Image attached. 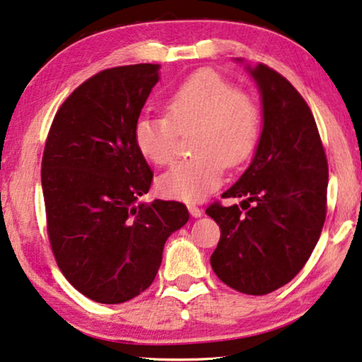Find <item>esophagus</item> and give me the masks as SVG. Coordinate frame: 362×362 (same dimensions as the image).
Masks as SVG:
<instances>
[{
    "mask_svg": "<svg viewBox=\"0 0 362 362\" xmlns=\"http://www.w3.org/2000/svg\"><path fill=\"white\" fill-rule=\"evenodd\" d=\"M187 209H189V214L192 217H201L202 216V209H201V207H197L196 204H187Z\"/></svg>",
    "mask_w": 362,
    "mask_h": 362,
    "instance_id": "obj_1",
    "label": "esophagus"
}]
</instances>
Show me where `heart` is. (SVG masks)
<instances>
[{"instance_id":"1","label":"heart","mask_w":362,"mask_h":362,"mask_svg":"<svg viewBox=\"0 0 362 362\" xmlns=\"http://www.w3.org/2000/svg\"><path fill=\"white\" fill-rule=\"evenodd\" d=\"M165 115L141 113L133 140L143 158L156 166L173 161L177 133H189L196 156L180 161L158 177L165 197L186 202L204 199L222 182L226 166H237L254 153L260 112L254 98L211 69L185 78L166 98Z\"/></svg>"}]
</instances>
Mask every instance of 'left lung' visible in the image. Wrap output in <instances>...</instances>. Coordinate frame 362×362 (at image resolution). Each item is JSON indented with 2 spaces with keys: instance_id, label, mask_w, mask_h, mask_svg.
Returning <instances> with one entry per match:
<instances>
[{
  "instance_id": "left-lung-1",
  "label": "left lung",
  "mask_w": 362,
  "mask_h": 362,
  "mask_svg": "<svg viewBox=\"0 0 362 362\" xmlns=\"http://www.w3.org/2000/svg\"><path fill=\"white\" fill-rule=\"evenodd\" d=\"M247 71L262 97V133L250 166L222 197H244L247 211L214 202L206 214L221 227L211 255L216 275L240 293L267 295L303 269L320 239L328 161L296 88L264 64H247Z\"/></svg>"
}]
</instances>
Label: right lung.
<instances>
[{
    "instance_id": "right-lung-1",
    "label": "right lung",
    "mask_w": 362,
    "mask_h": 362,
    "mask_svg": "<svg viewBox=\"0 0 362 362\" xmlns=\"http://www.w3.org/2000/svg\"><path fill=\"white\" fill-rule=\"evenodd\" d=\"M160 64L107 69L59 108L42 155L47 234L59 269L97 303L135 298L153 284L163 249L189 219L182 202H141L153 173L133 127Z\"/></svg>"
}]
</instances>
